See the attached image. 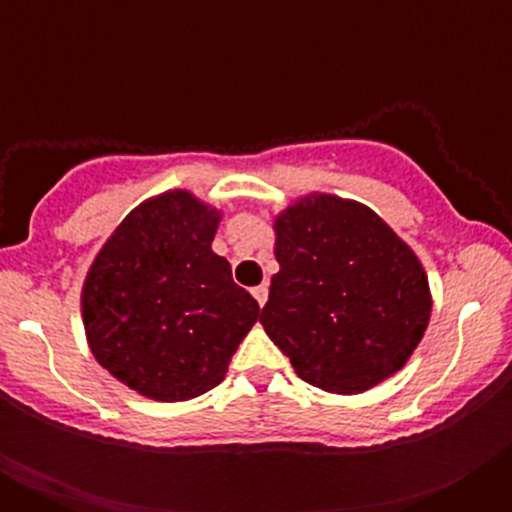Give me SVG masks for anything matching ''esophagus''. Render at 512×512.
Returning a JSON list of instances; mask_svg holds the SVG:
<instances>
[{"mask_svg": "<svg viewBox=\"0 0 512 512\" xmlns=\"http://www.w3.org/2000/svg\"><path fill=\"white\" fill-rule=\"evenodd\" d=\"M251 295L256 297V302H259V307L266 305V300H269V287L266 284H259V287L251 289Z\"/></svg>", "mask_w": 512, "mask_h": 512, "instance_id": "obj_1", "label": "esophagus"}]
</instances>
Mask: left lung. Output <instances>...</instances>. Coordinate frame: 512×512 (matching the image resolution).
Instances as JSON below:
<instances>
[{"instance_id": "8db88e82", "label": "left lung", "mask_w": 512, "mask_h": 512, "mask_svg": "<svg viewBox=\"0 0 512 512\" xmlns=\"http://www.w3.org/2000/svg\"><path fill=\"white\" fill-rule=\"evenodd\" d=\"M266 336L297 377L359 395L408 364L431 320V287L413 248L372 207L310 192L274 217Z\"/></svg>"}]
</instances>
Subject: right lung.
Here are the masks:
<instances>
[{
  "instance_id": "1",
  "label": "right lung",
  "mask_w": 512,
  "mask_h": 512,
  "mask_svg": "<svg viewBox=\"0 0 512 512\" xmlns=\"http://www.w3.org/2000/svg\"><path fill=\"white\" fill-rule=\"evenodd\" d=\"M220 217L187 189L156 194L128 212L87 271L89 351L148 400L184 402L217 387L259 320V302L212 251Z\"/></svg>"
}]
</instances>
